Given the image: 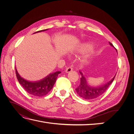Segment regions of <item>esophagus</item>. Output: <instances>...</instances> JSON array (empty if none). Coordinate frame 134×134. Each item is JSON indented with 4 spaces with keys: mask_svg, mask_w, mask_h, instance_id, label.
Here are the masks:
<instances>
[{
    "mask_svg": "<svg viewBox=\"0 0 134 134\" xmlns=\"http://www.w3.org/2000/svg\"><path fill=\"white\" fill-rule=\"evenodd\" d=\"M72 70V68L71 66H69V67H68L66 69V70H65V72H71V71Z\"/></svg>",
    "mask_w": 134,
    "mask_h": 134,
    "instance_id": "34e87169",
    "label": "esophagus"
}]
</instances>
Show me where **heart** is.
<instances>
[{
    "instance_id": "obj_1",
    "label": "heart",
    "mask_w": 134,
    "mask_h": 134,
    "mask_svg": "<svg viewBox=\"0 0 134 134\" xmlns=\"http://www.w3.org/2000/svg\"><path fill=\"white\" fill-rule=\"evenodd\" d=\"M93 47V46L91 45L90 44H85L84 46L82 48V50H90L91 49V48Z\"/></svg>"
}]
</instances>
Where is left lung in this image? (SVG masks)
Returning <instances> with one entry per match:
<instances>
[{"mask_svg":"<svg viewBox=\"0 0 134 134\" xmlns=\"http://www.w3.org/2000/svg\"><path fill=\"white\" fill-rule=\"evenodd\" d=\"M109 44H110L111 46L115 48V47L113 46V45L111 43L109 42ZM116 50L117 52L116 49ZM79 72L81 74V76H82L80 78V83L79 86L77 88H76L75 90L77 94H78L80 97H82V98L87 100L98 98V97L103 94V93L107 91L108 88L112 83L116 76L115 75L114 77L112 78V79H111L110 81H109L108 83L105 84L104 85H103L102 86L94 87L89 86L87 83L86 77L84 76V75L80 71H79Z\"/></svg>","mask_w":134,"mask_h":134,"instance_id":"8db88e82","label":"left lung"}]
</instances>
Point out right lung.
Listing matches in <instances>:
<instances>
[{
  "label": "right lung",
  "mask_w": 134,
  "mask_h": 134,
  "mask_svg": "<svg viewBox=\"0 0 134 134\" xmlns=\"http://www.w3.org/2000/svg\"><path fill=\"white\" fill-rule=\"evenodd\" d=\"M47 30L48 29L39 31L35 32V33L44 31ZM15 69L16 76H17V78L19 84L21 85L23 88L25 89V90L29 94L37 97H42L45 96L51 90V89L53 87L54 84L56 82L58 75L61 72L59 71H56L54 72V73L50 74L45 78L40 81L30 82V81H28L22 78L18 74L15 67Z\"/></svg>",
  "instance_id": "1"
}]
</instances>
